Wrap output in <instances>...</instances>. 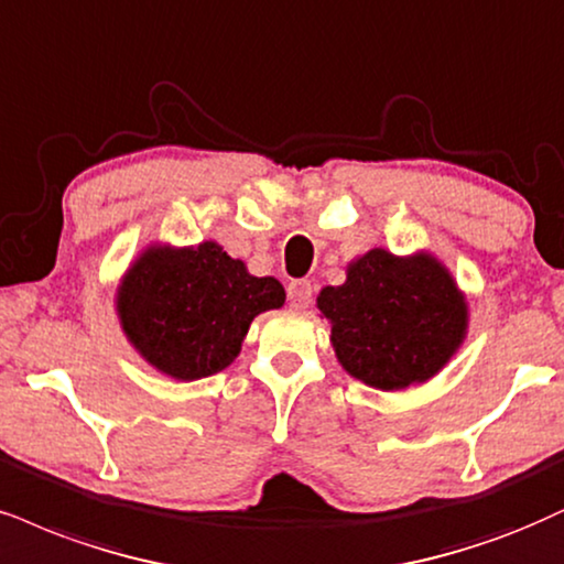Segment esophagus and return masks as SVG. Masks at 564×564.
I'll return each mask as SVG.
<instances>
[{
  "instance_id": "1",
  "label": "esophagus",
  "mask_w": 564,
  "mask_h": 564,
  "mask_svg": "<svg viewBox=\"0 0 564 564\" xmlns=\"http://www.w3.org/2000/svg\"><path fill=\"white\" fill-rule=\"evenodd\" d=\"M311 295H314V288H311L308 280H293V282L288 284L290 305H293V308H297V311L308 308Z\"/></svg>"
}]
</instances>
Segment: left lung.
<instances>
[{
    "instance_id": "obj_1",
    "label": "left lung",
    "mask_w": 564,
    "mask_h": 564,
    "mask_svg": "<svg viewBox=\"0 0 564 564\" xmlns=\"http://www.w3.org/2000/svg\"><path fill=\"white\" fill-rule=\"evenodd\" d=\"M316 305L345 371L384 392L434 377L468 326L465 297L440 261L381 248L352 261L345 284L324 288Z\"/></svg>"
}]
</instances>
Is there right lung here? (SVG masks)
<instances>
[{"label": "right lung", "instance_id": "1", "mask_svg": "<svg viewBox=\"0 0 564 564\" xmlns=\"http://www.w3.org/2000/svg\"><path fill=\"white\" fill-rule=\"evenodd\" d=\"M282 303L280 282L250 276L217 242H200L145 250L122 280L117 314L151 366L193 381L232 364L250 322Z\"/></svg>", "mask_w": 564, "mask_h": 564}]
</instances>
